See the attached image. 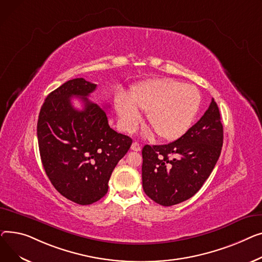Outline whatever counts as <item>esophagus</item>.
<instances>
[{
    "label": "esophagus",
    "mask_w": 262,
    "mask_h": 262,
    "mask_svg": "<svg viewBox=\"0 0 262 262\" xmlns=\"http://www.w3.org/2000/svg\"><path fill=\"white\" fill-rule=\"evenodd\" d=\"M141 149H142V147H141L140 144L136 143V142L132 143V145H131V150H133V151H141Z\"/></svg>",
    "instance_id": "34e87169"
}]
</instances>
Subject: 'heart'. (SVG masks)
Here are the masks:
<instances>
[{"mask_svg": "<svg viewBox=\"0 0 262 262\" xmlns=\"http://www.w3.org/2000/svg\"><path fill=\"white\" fill-rule=\"evenodd\" d=\"M201 96L195 86L172 79H155L136 85L129 99L118 96L115 106L121 125L132 130L142 111L149 125L165 141H174L191 127Z\"/></svg>", "mask_w": 262, "mask_h": 262, "instance_id": "b5f03b06", "label": "heart"}]
</instances>
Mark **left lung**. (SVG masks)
<instances>
[{
  "mask_svg": "<svg viewBox=\"0 0 262 262\" xmlns=\"http://www.w3.org/2000/svg\"><path fill=\"white\" fill-rule=\"evenodd\" d=\"M223 145V126L216 101L177 141L143 148L142 178L145 193L163 206L194 195L210 176Z\"/></svg>",
  "mask_w": 262,
  "mask_h": 262,
  "instance_id": "8db88e82",
  "label": "left lung"
}]
</instances>
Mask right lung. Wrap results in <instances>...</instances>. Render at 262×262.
<instances>
[{"label":"right lung","mask_w":262,"mask_h":262,"mask_svg":"<svg viewBox=\"0 0 262 262\" xmlns=\"http://www.w3.org/2000/svg\"><path fill=\"white\" fill-rule=\"evenodd\" d=\"M96 86L83 78L60 85L45 98L37 125L46 176L58 192L80 205L105 195L112 171L132 145L129 136L110 128L102 107L89 100ZM72 97L83 100L82 111L73 107Z\"/></svg>","instance_id":"1"}]
</instances>
